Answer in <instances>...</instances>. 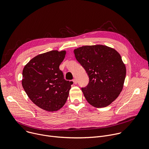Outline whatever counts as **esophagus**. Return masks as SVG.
Segmentation results:
<instances>
[{"label":"esophagus","mask_w":149,"mask_h":149,"mask_svg":"<svg viewBox=\"0 0 149 149\" xmlns=\"http://www.w3.org/2000/svg\"><path fill=\"white\" fill-rule=\"evenodd\" d=\"M73 82H74V83L75 84H77V79H76V78L73 79Z\"/></svg>","instance_id":"1"}]
</instances>
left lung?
<instances>
[{
  "label": "left lung",
  "mask_w": 149,
  "mask_h": 149,
  "mask_svg": "<svg viewBox=\"0 0 149 149\" xmlns=\"http://www.w3.org/2000/svg\"><path fill=\"white\" fill-rule=\"evenodd\" d=\"M74 52L89 77L87 86L81 88L85 98L95 107L108 106L123 88L126 69L120 55L101 45L83 46Z\"/></svg>",
  "instance_id": "obj_1"
}]
</instances>
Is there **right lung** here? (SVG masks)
<instances>
[{
    "mask_svg": "<svg viewBox=\"0 0 149 149\" xmlns=\"http://www.w3.org/2000/svg\"><path fill=\"white\" fill-rule=\"evenodd\" d=\"M66 52L51 51L38 55L25 66L22 84L31 100L48 111L59 110L65 104L73 84L63 78L59 65Z\"/></svg>",
    "mask_w": 149,
    "mask_h": 149,
    "instance_id": "1",
    "label": "right lung"
}]
</instances>
